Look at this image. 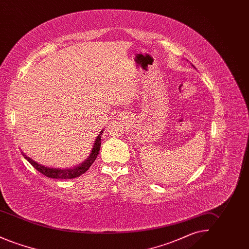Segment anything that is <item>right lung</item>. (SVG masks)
Returning <instances> with one entry per match:
<instances>
[{"label": "right lung", "instance_id": "add662e5", "mask_svg": "<svg viewBox=\"0 0 249 249\" xmlns=\"http://www.w3.org/2000/svg\"><path fill=\"white\" fill-rule=\"evenodd\" d=\"M102 132L103 130L99 133L95 140L93 148L91 150V153L89 156V158L82 162L80 165L75 166L73 168H69V169H59V168H49L47 166L42 165L38 162L32 160L30 157H28L25 153L21 152L23 155L24 158L36 168L38 172L43 174L44 176L50 178H56V179H71V178H78L81 175L85 174L89 168L92 165L94 162L97 156L99 154L100 147H101V138H102Z\"/></svg>", "mask_w": 249, "mask_h": 249}]
</instances>
